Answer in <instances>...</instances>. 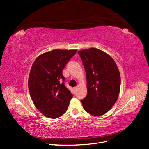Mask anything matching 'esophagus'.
I'll list each match as a JSON object with an SVG mask.
<instances>
[{
    "mask_svg": "<svg viewBox=\"0 0 149 149\" xmlns=\"http://www.w3.org/2000/svg\"><path fill=\"white\" fill-rule=\"evenodd\" d=\"M76 90H77V87L74 88V91H76Z\"/></svg>",
    "mask_w": 149,
    "mask_h": 149,
    "instance_id": "34e87169",
    "label": "esophagus"
}]
</instances>
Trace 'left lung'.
Listing matches in <instances>:
<instances>
[{"mask_svg": "<svg viewBox=\"0 0 149 149\" xmlns=\"http://www.w3.org/2000/svg\"><path fill=\"white\" fill-rule=\"evenodd\" d=\"M87 79V95L81 103L94 116L106 114L118 100L120 88L118 68L112 57L97 48L78 51Z\"/></svg>", "mask_w": 149, "mask_h": 149, "instance_id": "1", "label": "left lung"}]
</instances>
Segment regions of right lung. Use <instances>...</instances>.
Listing matches in <instances>:
<instances>
[{"label":"right lung","instance_id":"add662e5","mask_svg":"<svg viewBox=\"0 0 149 149\" xmlns=\"http://www.w3.org/2000/svg\"><path fill=\"white\" fill-rule=\"evenodd\" d=\"M76 53L54 49L38 56L31 68L29 89L35 107L47 118L55 119L65 114L73 94L65 84V66Z\"/></svg>","mask_w":149,"mask_h":149}]
</instances>
